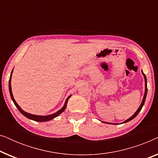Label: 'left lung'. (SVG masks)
Wrapping results in <instances>:
<instances>
[{"mask_svg": "<svg viewBox=\"0 0 158 158\" xmlns=\"http://www.w3.org/2000/svg\"><path fill=\"white\" fill-rule=\"evenodd\" d=\"M142 75H143V76H144V83H145V89H144V94L143 99H142V101L141 104H140V106H139V107L138 108V109L137 110V111H136L135 113L133 115L131 116L130 118H129L128 119H127L126 121H124V122H122L123 124H124V123L128 122H129V121H131V119H133L134 118H135L136 116H137V114L139 113V111H141V109H142V106H143L144 104V101H145L146 96H147V93H148V87H147V77H146V75L144 74V73L142 72ZM103 122V123H106V124H114V123H109V122Z\"/></svg>", "mask_w": 158, "mask_h": 158, "instance_id": "left-lung-1", "label": "left lung"}]
</instances>
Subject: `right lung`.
I'll use <instances>...</instances> for the list:
<instances>
[{"mask_svg": "<svg viewBox=\"0 0 158 158\" xmlns=\"http://www.w3.org/2000/svg\"><path fill=\"white\" fill-rule=\"evenodd\" d=\"M13 70L11 72V74H10V79H9V83H8V87H9V92H10V98H11L13 102L14 103V104L17 107V109H19V111L21 112V114H23V116H26V117L29 118V119H31V120H34V121H36V122H47V121H49V120H52L54 118L57 117L60 115V114L62 113L64 110H65L66 107H67V104H68V99L70 98L71 95L70 96H69L68 98H67L66 101H65V103H64V104L63 106V107L61 109L59 110V111L56 112V113H54L52 114H50V115H47V116H38V115H34V114H29L27 113V112H26L23 111V110L21 109V108L18 105V103H16V101H15V99L14 98V96H13V94H12V90H11V84H10V81H11V76H12V73H13Z\"/></svg>", "mask_w": 158, "mask_h": 158, "instance_id": "obj_1", "label": "right lung"}]
</instances>
